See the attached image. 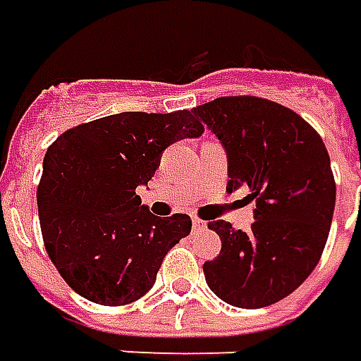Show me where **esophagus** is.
<instances>
[{"mask_svg":"<svg viewBox=\"0 0 361 361\" xmlns=\"http://www.w3.org/2000/svg\"><path fill=\"white\" fill-rule=\"evenodd\" d=\"M192 226H195V231H197V232H202L204 228H207V222H204V220H200V219H195V220H192Z\"/></svg>","mask_w":361,"mask_h":361,"instance_id":"1","label":"esophagus"}]
</instances>
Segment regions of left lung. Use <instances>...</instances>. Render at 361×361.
<instances>
[{
    "instance_id": "obj_1",
    "label": "left lung",
    "mask_w": 361,
    "mask_h": 361,
    "mask_svg": "<svg viewBox=\"0 0 361 361\" xmlns=\"http://www.w3.org/2000/svg\"><path fill=\"white\" fill-rule=\"evenodd\" d=\"M192 113L226 151V190L246 186L256 202L248 232L209 222L222 248L202 266L207 284L236 308L270 306L310 276L324 252L336 204L330 154L298 113L268 99L220 97Z\"/></svg>"
}]
</instances>
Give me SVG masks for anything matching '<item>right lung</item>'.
<instances>
[{
  "mask_svg": "<svg viewBox=\"0 0 361 361\" xmlns=\"http://www.w3.org/2000/svg\"><path fill=\"white\" fill-rule=\"evenodd\" d=\"M204 127L190 111L117 113L65 130L43 159L37 209L45 250L77 294L103 306L145 296L188 214L154 216L135 192L163 151Z\"/></svg>",
  "mask_w": 361,
  "mask_h": 361,
  "instance_id": "add662e5",
  "label": "right lung"
}]
</instances>
